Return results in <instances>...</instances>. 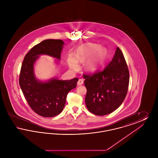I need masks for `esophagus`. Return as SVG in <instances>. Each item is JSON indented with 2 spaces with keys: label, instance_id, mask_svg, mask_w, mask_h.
Returning a JSON list of instances; mask_svg holds the SVG:
<instances>
[{
  "label": "esophagus",
  "instance_id": "obj_1",
  "mask_svg": "<svg viewBox=\"0 0 158 158\" xmlns=\"http://www.w3.org/2000/svg\"><path fill=\"white\" fill-rule=\"evenodd\" d=\"M83 83V80L82 79H79L78 80V82H77V85H82Z\"/></svg>",
  "mask_w": 158,
  "mask_h": 158
}]
</instances>
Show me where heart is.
Returning <instances> with one entry per match:
<instances>
[{"mask_svg":"<svg viewBox=\"0 0 158 158\" xmlns=\"http://www.w3.org/2000/svg\"><path fill=\"white\" fill-rule=\"evenodd\" d=\"M99 48L98 44H88L80 47L75 54V59L69 57L68 59V64L73 69L78 68L77 61L83 62L93 55V56L85 63L86 70L90 72L96 70L102 63L106 55V50L104 48Z\"/></svg>","mask_w":158,"mask_h":158,"instance_id":"b5f03b06","label":"heart"}]
</instances>
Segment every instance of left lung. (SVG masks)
Listing matches in <instances>:
<instances>
[{"label": "left lung", "instance_id": "1", "mask_svg": "<svg viewBox=\"0 0 158 158\" xmlns=\"http://www.w3.org/2000/svg\"><path fill=\"white\" fill-rule=\"evenodd\" d=\"M83 76L87 89L85 104L90 113L105 115L121 105L127 94L130 76L127 63L118 47L112 61L104 70Z\"/></svg>", "mask_w": 158, "mask_h": 158}]
</instances>
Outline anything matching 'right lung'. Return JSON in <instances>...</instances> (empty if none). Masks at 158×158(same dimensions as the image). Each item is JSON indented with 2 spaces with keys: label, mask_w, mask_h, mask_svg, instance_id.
Wrapping results in <instances>:
<instances>
[{
  "label": "right lung",
  "mask_w": 158,
  "mask_h": 158,
  "mask_svg": "<svg viewBox=\"0 0 158 158\" xmlns=\"http://www.w3.org/2000/svg\"><path fill=\"white\" fill-rule=\"evenodd\" d=\"M64 42L61 40H45L34 45L25 55L19 74V83L31 108L43 117H53L63 110L70 90L75 88L77 78L69 81L52 79L41 82L35 79L34 63L40 54H47L58 59Z\"/></svg>",
  "instance_id": "1"
}]
</instances>
